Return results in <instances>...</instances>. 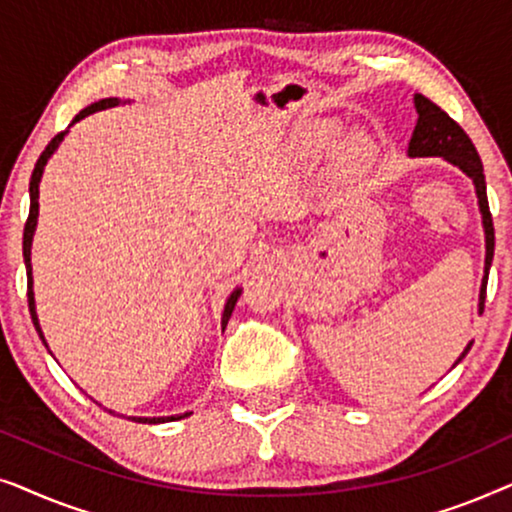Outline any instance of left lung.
I'll use <instances>...</instances> for the list:
<instances>
[{
  "label": "left lung",
  "mask_w": 512,
  "mask_h": 512,
  "mask_svg": "<svg viewBox=\"0 0 512 512\" xmlns=\"http://www.w3.org/2000/svg\"><path fill=\"white\" fill-rule=\"evenodd\" d=\"M415 109H417V125L412 130L410 144H408V156L410 158H443L447 163L459 167L468 179L473 181L475 195H478V207L482 214V230H485V275H482L480 284V300H478V312L485 310V296H487V277L489 268H492L494 258V226H492V214H489V202H487V184H485V172H482V160L475 151V146L459 123H454L450 116L445 114L438 104H433L429 97L415 95ZM473 342H468L464 352L457 359V363L464 359L471 349ZM454 363V366H457Z\"/></svg>",
  "instance_id": "8db88e82"
}]
</instances>
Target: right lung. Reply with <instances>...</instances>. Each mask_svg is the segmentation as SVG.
Returning <instances> with one entry per match:
<instances>
[{
	"label": "right lung",
	"instance_id": "right-lung-1",
	"mask_svg": "<svg viewBox=\"0 0 512 512\" xmlns=\"http://www.w3.org/2000/svg\"><path fill=\"white\" fill-rule=\"evenodd\" d=\"M118 104H123L118 97H104V100H97L90 104V107L81 109L79 114L74 116V123H79L81 118H86L90 114H95V111H102V109H111V107H118ZM69 130L60 132V135H55L51 142H48V146L44 149V153H41L37 165H34V172H32V179H30V216H27V223H25V233H23V258H25V268H27V303H30V314H32V321H34V328H37L39 338L44 340L46 345V338H44V331H41L39 326V317H37V305H34V279H32V237H34V230H37V219H39V184H41V177H44V167L48 160H51V156L55 151H58V146L62 144V139H65ZM242 289L237 286V289L230 293L226 305H223V314H221V331H226L228 326V319L230 314H233L235 305H237V298H240ZM48 347V345H46ZM53 354V352H51ZM111 412V410H109ZM191 415V412H184V415H172V417H130L132 422H139V424H165V422H177V419H184Z\"/></svg>",
	"mask_w": 512,
	"mask_h": 512
}]
</instances>
